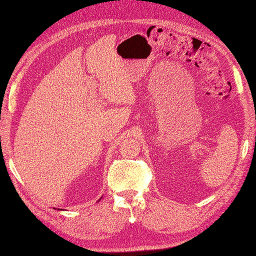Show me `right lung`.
<instances>
[{"label":"right lung","mask_w":256,"mask_h":256,"mask_svg":"<svg viewBox=\"0 0 256 256\" xmlns=\"http://www.w3.org/2000/svg\"><path fill=\"white\" fill-rule=\"evenodd\" d=\"M100 200H102V198H100ZM54 209H55V208H54ZM58 210H60V209H58ZM60 210H62V209H60Z\"/></svg>","instance_id":"obj_1"}]
</instances>
